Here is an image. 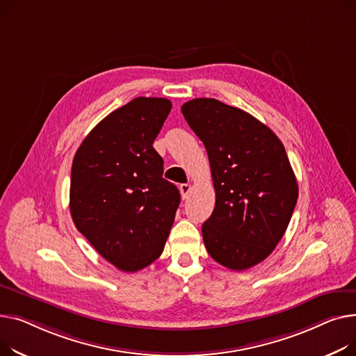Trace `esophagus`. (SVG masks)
<instances>
[{"label": "esophagus", "instance_id": "esophagus-1", "mask_svg": "<svg viewBox=\"0 0 356 356\" xmlns=\"http://www.w3.org/2000/svg\"><path fill=\"white\" fill-rule=\"evenodd\" d=\"M191 190H193L191 184H181V185H179V191H181V197H182V200L188 198V195H190Z\"/></svg>", "mask_w": 356, "mask_h": 356}]
</instances>
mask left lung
Here are the masks:
<instances>
[{"label": "left lung", "instance_id": "left-lung-1", "mask_svg": "<svg viewBox=\"0 0 356 356\" xmlns=\"http://www.w3.org/2000/svg\"><path fill=\"white\" fill-rule=\"evenodd\" d=\"M181 111L211 166L216 207L202 224L207 252L227 268L247 270L273 252L298 201L284 146L254 116L217 99H193Z\"/></svg>", "mask_w": 356, "mask_h": 356}]
</instances>
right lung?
Returning <instances> with one entry per match:
<instances>
[{
    "label": "right lung",
    "mask_w": 356,
    "mask_h": 356,
    "mask_svg": "<svg viewBox=\"0 0 356 356\" xmlns=\"http://www.w3.org/2000/svg\"><path fill=\"white\" fill-rule=\"evenodd\" d=\"M172 104L136 97L100 120L72 165L70 214L96 252L122 271L155 261L174 224L178 188L154 149Z\"/></svg>",
    "instance_id": "right-lung-1"
}]
</instances>
